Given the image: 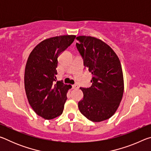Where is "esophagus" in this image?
<instances>
[{"instance_id": "obj_1", "label": "esophagus", "mask_w": 151, "mask_h": 151, "mask_svg": "<svg viewBox=\"0 0 151 151\" xmlns=\"http://www.w3.org/2000/svg\"><path fill=\"white\" fill-rule=\"evenodd\" d=\"M72 88L73 89H77V88H78V86L76 85H72Z\"/></svg>"}]
</instances>
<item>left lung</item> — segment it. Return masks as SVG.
<instances>
[{
  "instance_id": "obj_1",
  "label": "left lung",
  "mask_w": 151,
  "mask_h": 151,
  "mask_svg": "<svg viewBox=\"0 0 151 151\" xmlns=\"http://www.w3.org/2000/svg\"><path fill=\"white\" fill-rule=\"evenodd\" d=\"M76 44L85 67L92 73V85L81 87L83 99L78 102L79 111L93 122L105 121L113 115L124 92L123 75L119 57L101 40L79 36Z\"/></svg>"
}]
</instances>
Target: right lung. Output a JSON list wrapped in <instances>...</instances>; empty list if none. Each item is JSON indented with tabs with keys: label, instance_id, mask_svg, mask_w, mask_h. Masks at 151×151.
Segmentation results:
<instances>
[{
	"label": "right lung",
	"instance_id": "add662e5",
	"mask_svg": "<svg viewBox=\"0 0 151 151\" xmlns=\"http://www.w3.org/2000/svg\"><path fill=\"white\" fill-rule=\"evenodd\" d=\"M76 36L46 39L36 46L28 58L24 88L30 105L38 115L50 120L63 113L70 85L56 81L58 57L73 42Z\"/></svg>",
	"mask_w": 151,
	"mask_h": 151
}]
</instances>
